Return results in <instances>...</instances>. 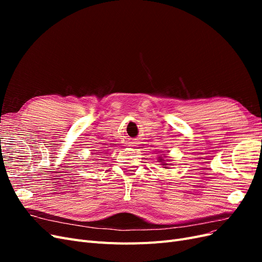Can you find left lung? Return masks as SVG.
I'll return each mask as SVG.
<instances>
[{
	"label": "left lung",
	"mask_w": 262,
	"mask_h": 262,
	"mask_svg": "<svg viewBox=\"0 0 262 262\" xmlns=\"http://www.w3.org/2000/svg\"><path fill=\"white\" fill-rule=\"evenodd\" d=\"M158 158H160V161H158V162H161L163 166H167V165H168V164H166V163H165V160H163L162 157H158ZM166 161H168V160H166Z\"/></svg>",
	"instance_id": "8db88e82"
}]
</instances>
